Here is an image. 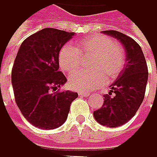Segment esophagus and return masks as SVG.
I'll list each match as a JSON object with an SVG mask.
<instances>
[{
    "label": "esophagus",
    "mask_w": 157,
    "mask_h": 157,
    "mask_svg": "<svg viewBox=\"0 0 157 157\" xmlns=\"http://www.w3.org/2000/svg\"><path fill=\"white\" fill-rule=\"evenodd\" d=\"M78 94H79V96H86V95H88L89 93L84 92V91H79V92H78Z\"/></svg>",
    "instance_id": "obj_1"
}]
</instances>
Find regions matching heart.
<instances>
[{
  "label": "heart",
  "instance_id": "obj_1",
  "mask_svg": "<svg viewBox=\"0 0 157 157\" xmlns=\"http://www.w3.org/2000/svg\"><path fill=\"white\" fill-rule=\"evenodd\" d=\"M76 48L66 44L59 52L60 68L72 73L80 69L83 59L90 58L87 68L71 74L69 85L73 89L90 90L101 86L104 81H113L119 76L126 63L123 46L108 36L94 34L75 43Z\"/></svg>",
  "mask_w": 157,
  "mask_h": 157
}]
</instances>
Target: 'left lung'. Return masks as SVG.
Returning a JSON list of instances; mask_svg holds the SVG:
<instances>
[{"label": "left lung", "mask_w": 157, "mask_h": 157, "mask_svg": "<svg viewBox=\"0 0 157 157\" xmlns=\"http://www.w3.org/2000/svg\"><path fill=\"white\" fill-rule=\"evenodd\" d=\"M125 47L126 67L112 84L109 94L104 95L101 108L94 112V117L100 125L116 128L126 124L137 113L145 95L148 67L140 44L131 37L116 30H104Z\"/></svg>", "instance_id": "left-lung-1"}]
</instances>
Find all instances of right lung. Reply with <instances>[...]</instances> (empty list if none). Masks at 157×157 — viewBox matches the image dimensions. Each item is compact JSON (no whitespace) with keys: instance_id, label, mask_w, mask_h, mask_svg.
I'll return each mask as SVG.
<instances>
[{"instance_id":"obj_1","label":"right lung","mask_w":157,"mask_h":157,"mask_svg":"<svg viewBox=\"0 0 157 157\" xmlns=\"http://www.w3.org/2000/svg\"><path fill=\"white\" fill-rule=\"evenodd\" d=\"M74 32L45 28L20 45L12 69L15 99L23 116L36 128L54 129L66 121L76 92L59 91L67 82L59 70L60 48Z\"/></svg>"}]
</instances>
